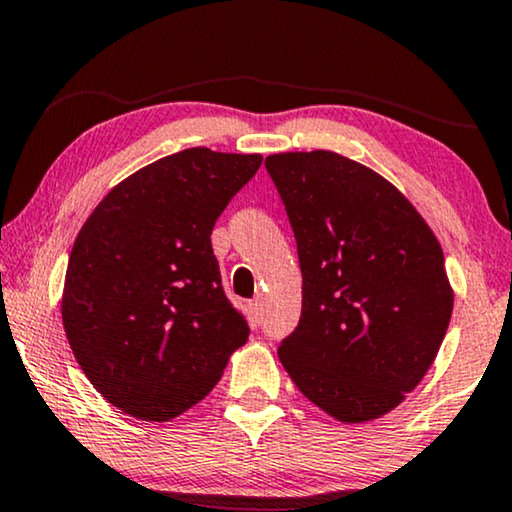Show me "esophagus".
Masks as SVG:
<instances>
[{
    "mask_svg": "<svg viewBox=\"0 0 512 512\" xmlns=\"http://www.w3.org/2000/svg\"><path fill=\"white\" fill-rule=\"evenodd\" d=\"M250 311H252V316H255L257 320H262V316H264V299L262 297H255L250 302Z\"/></svg>",
    "mask_w": 512,
    "mask_h": 512,
    "instance_id": "obj_1",
    "label": "esophagus"
}]
</instances>
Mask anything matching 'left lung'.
I'll return each mask as SVG.
<instances>
[{
	"mask_svg": "<svg viewBox=\"0 0 512 512\" xmlns=\"http://www.w3.org/2000/svg\"><path fill=\"white\" fill-rule=\"evenodd\" d=\"M264 166L302 269V318L278 358L337 421L384 417L424 379L452 318L438 238L386 177L342 154H271Z\"/></svg>",
	"mask_w": 512,
	"mask_h": 512,
	"instance_id": "left-lung-1",
	"label": "left lung"
}]
</instances>
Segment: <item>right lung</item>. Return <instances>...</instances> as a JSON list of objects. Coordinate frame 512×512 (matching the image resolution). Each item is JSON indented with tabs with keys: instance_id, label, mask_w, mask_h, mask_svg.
Returning a JSON list of instances; mask_svg holds the SVG:
<instances>
[{
	"instance_id": "right-lung-1",
	"label": "right lung",
	"mask_w": 512,
	"mask_h": 512,
	"mask_svg": "<svg viewBox=\"0 0 512 512\" xmlns=\"http://www.w3.org/2000/svg\"><path fill=\"white\" fill-rule=\"evenodd\" d=\"M262 154L192 147L128 175L77 234L63 290L74 358L102 398L142 421L201 403L250 327L222 290L215 220Z\"/></svg>"
}]
</instances>
